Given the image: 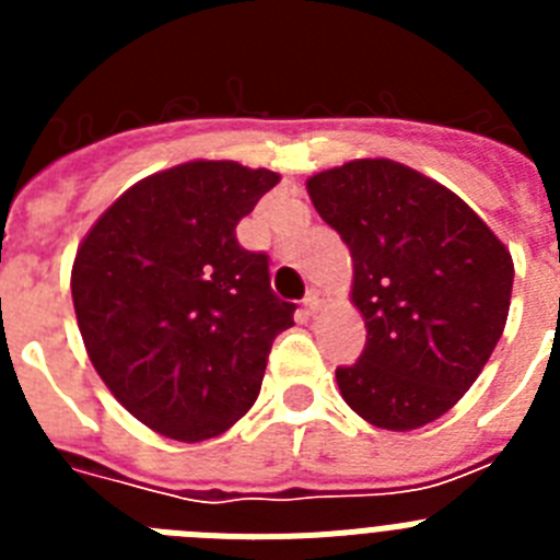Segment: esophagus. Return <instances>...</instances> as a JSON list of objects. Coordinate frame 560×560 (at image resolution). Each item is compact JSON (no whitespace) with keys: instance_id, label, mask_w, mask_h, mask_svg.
<instances>
[{"instance_id":"34e87169","label":"esophagus","mask_w":560,"mask_h":560,"mask_svg":"<svg viewBox=\"0 0 560 560\" xmlns=\"http://www.w3.org/2000/svg\"><path fill=\"white\" fill-rule=\"evenodd\" d=\"M325 303H328V296H325L323 291H316V289H311L308 294H305V300H303V305H305V311H308V314H316V311H323Z\"/></svg>"}]
</instances>
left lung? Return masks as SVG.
Wrapping results in <instances>:
<instances>
[{"mask_svg":"<svg viewBox=\"0 0 560 560\" xmlns=\"http://www.w3.org/2000/svg\"><path fill=\"white\" fill-rule=\"evenodd\" d=\"M316 212L353 257L368 325L359 361L336 368L341 398L389 432L438 420L491 359L508 323L511 252L459 196L393 160L308 179Z\"/></svg>","mask_w":560,"mask_h":560,"instance_id":"left-lung-1","label":"left lung"}]
</instances>
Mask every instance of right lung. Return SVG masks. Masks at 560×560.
I'll return each mask as SVG.
<instances>
[{
  "label": "right lung",
  "instance_id": "add662e5",
  "mask_svg": "<svg viewBox=\"0 0 560 560\" xmlns=\"http://www.w3.org/2000/svg\"><path fill=\"white\" fill-rule=\"evenodd\" d=\"M280 182L266 167L185 162L137 182L83 237L72 303L114 398L182 443L226 432L255 404L271 341L294 325L269 255L237 221Z\"/></svg>",
  "mask_w": 560,
  "mask_h": 560
}]
</instances>
